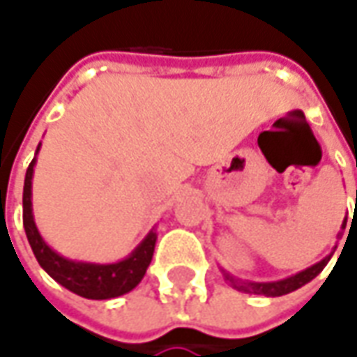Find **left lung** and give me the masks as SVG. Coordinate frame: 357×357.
<instances>
[{
  "label": "left lung",
  "mask_w": 357,
  "mask_h": 357,
  "mask_svg": "<svg viewBox=\"0 0 357 357\" xmlns=\"http://www.w3.org/2000/svg\"><path fill=\"white\" fill-rule=\"evenodd\" d=\"M328 259H331V257L323 259V261L317 263V265L309 266V268H305V271H301V273H298L296 276H290V278H286V280H278V282H266V284L245 282V280L234 278V276H230V274H226V273H224V276H226V280H228L234 288H238V290L248 291V294H257V296H268V298H274V296L290 294V291L301 288L303 284H307L309 280H313V278H315V276L325 268V265L328 263Z\"/></svg>",
  "instance_id": "1"
}]
</instances>
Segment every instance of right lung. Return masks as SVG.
Masks as SVG:
<instances>
[{
	"instance_id": "obj_1",
	"label": "right lung",
	"mask_w": 357,
	"mask_h": 357,
	"mask_svg": "<svg viewBox=\"0 0 357 357\" xmlns=\"http://www.w3.org/2000/svg\"><path fill=\"white\" fill-rule=\"evenodd\" d=\"M34 158L24 176V189H22V224L24 231L31 243L32 253L36 261L46 273L66 286L67 290L75 291L89 300H109L118 298L127 291H131L146 273V266L151 265V259L154 253L156 234L151 231L139 248L127 257L126 261H119L114 265H91V263H75L69 259L57 255L56 251L44 243L40 238L36 224L32 220V172H34Z\"/></svg>"
}]
</instances>
